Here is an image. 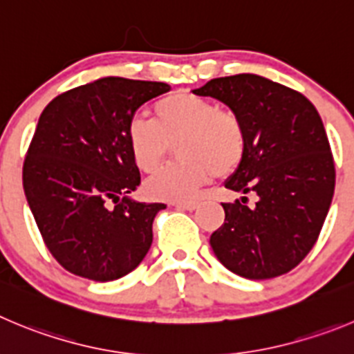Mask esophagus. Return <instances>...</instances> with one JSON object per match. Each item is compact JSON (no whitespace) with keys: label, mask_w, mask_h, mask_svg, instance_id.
Wrapping results in <instances>:
<instances>
[{"label":"esophagus","mask_w":354,"mask_h":354,"mask_svg":"<svg viewBox=\"0 0 354 354\" xmlns=\"http://www.w3.org/2000/svg\"><path fill=\"white\" fill-rule=\"evenodd\" d=\"M173 206L178 207V209L194 211V209H197V207H199V204H197V203H174Z\"/></svg>","instance_id":"34e87169"}]
</instances>
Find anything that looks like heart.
<instances>
[{"label": "heart", "mask_w": 354, "mask_h": 354, "mask_svg": "<svg viewBox=\"0 0 354 354\" xmlns=\"http://www.w3.org/2000/svg\"><path fill=\"white\" fill-rule=\"evenodd\" d=\"M155 122L132 117L125 136L129 151L143 173H153L176 148L173 164L145 183L148 197L158 201H190L201 188L239 169L248 150V132L243 118L229 108H220L211 99L188 91L162 97L153 106Z\"/></svg>", "instance_id": "heart-1"}]
</instances>
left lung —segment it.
Instances as JSON below:
<instances>
[{
	"label": "left lung",
	"mask_w": 354,
	"mask_h": 354,
	"mask_svg": "<svg viewBox=\"0 0 354 354\" xmlns=\"http://www.w3.org/2000/svg\"><path fill=\"white\" fill-rule=\"evenodd\" d=\"M194 94L243 118L248 150L225 188L259 197L252 207L248 197L222 203L225 222L209 239L214 255L248 279L290 272L318 241L335 188L319 113L300 92L252 73L214 78Z\"/></svg>",
	"instance_id": "1"
}]
</instances>
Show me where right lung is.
Masks as SVG:
<instances>
[{
	"instance_id": "1",
	"label": "right lung",
	"mask_w": 354,
	"mask_h": 354,
	"mask_svg": "<svg viewBox=\"0 0 354 354\" xmlns=\"http://www.w3.org/2000/svg\"><path fill=\"white\" fill-rule=\"evenodd\" d=\"M169 88L106 77L62 92L43 110L22 183L43 243L75 276L113 281L150 250L151 225L166 206L129 199L141 176L125 129L138 108Z\"/></svg>"
}]
</instances>
